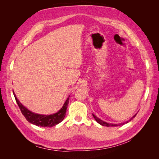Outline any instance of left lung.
Wrapping results in <instances>:
<instances>
[{"instance_id": "8db88e82", "label": "left lung", "mask_w": 159, "mask_h": 159, "mask_svg": "<svg viewBox=\"0 0 159 159\" xmlns=\"http://www.w3.org/2000/svg\"><path fill=\"white\" fill-rule=\"evenodd\" d=\"M137 113H136V114H134L133 116L130 119L129 121H125V122H124V123H119V124H113V123H107V122H105V121H102V119H99L98 117H97L95 116V115H94V114H92L93 115V117H94V119H95V121H97L98 123H99L100 125H102V126H106V127H116V126H120V125H124V124H125V123H127L129 121H131V120L136 116L137 115Z\"/></svg>"}]
</instances>
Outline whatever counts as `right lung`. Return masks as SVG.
Instances as JSON below:
<instances>
[{
  "label": "right lung",
  "instance_id": "right-lung-1",
  "mask_svg": "<svg viewBox=\"0 0 159 159\" xmlns=\"http://www.w3.org/2000/svg\"><path fill=\"white\" fill-rule=\"evenodd\" d=\"M13 94L22 115L25 117V118L28 122H30L33 125H35L36 126L45 127H54L63 121L66 116V112L67 108H68L70 96L67 98L62 107L57 113L51 115H42L35 113L34 112H32L29 109H28L26 107L24 106V105L20 102V101L17 99L14 91Z\"/></svg>",
  "mask_w": 159,
  "mask_h": 159
}]
</instances>
